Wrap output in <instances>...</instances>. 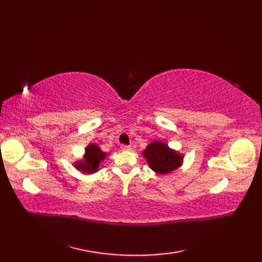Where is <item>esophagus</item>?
<instances>
[{"label":"esophagus","instance_id":"obj_1","mask_svg":"<svg viewBox=\"0 0 262 262\" xmlns=\"http://www.w3.org/2000/svg\"><path fill=\"white\" fill-rule=\"evenodd\" d=\"M121 149L122 150H131L132 147L130 145H121Z\"/></svg>","mask_w":262,"mask_h":262}]
</instances>
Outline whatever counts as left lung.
Wrapping results in <instances>:
<instances>
[{"label": "left lung", "instance_id": "left-lung-1", "mask_svg": "<svg viewBox=\"0 0 262 262\" xmlns=\"http://www.w3.org/2000/svg\"><path fill=\"white\" fill-rule=\"evenodd\" d=\"M142 155L146 158L150 169L162 175L180 167L184 160V155L160 141H154L148 144Z\"/></svg>", "mask_w": 262, "mask_h": 262}]
</instances>
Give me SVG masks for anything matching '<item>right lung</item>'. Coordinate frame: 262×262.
<instances>
[{"mask_svg":"<svg viewBox=\"0 0 262 262\" xmlns=\"http://www.w3.org/2000/svg\"><path fill=\"white\" fill-rule=\"evenodd\" d=\"M106 158V153L102 152L96 144L91 143L85 148L84 158L74 163L75 168L83 173H94L99 168V164Z\"/></svg>","mask_w":262,"mask_h":262,"instance_id":"1","label":"right lung"}]
</instances>
